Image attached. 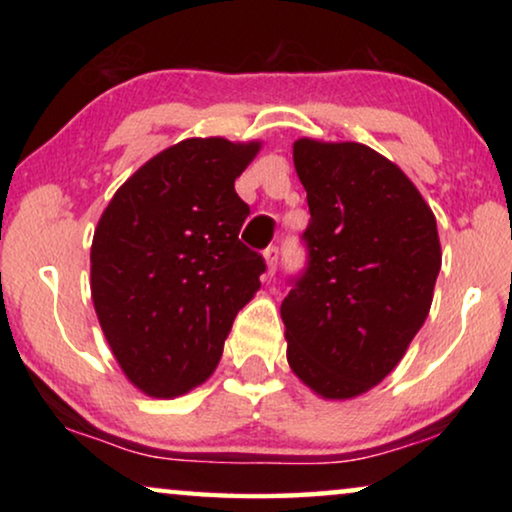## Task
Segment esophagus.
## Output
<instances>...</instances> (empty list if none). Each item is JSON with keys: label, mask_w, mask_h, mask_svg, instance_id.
<instances>
[{"label": "esophagus", "mask_w": 512, "mask_h": 512, "mask_svg": "<svg viewBox=\"0 0 512 512\" xmlns=\"http://www.w3.org/2000/svg\"><path fill=\"white\" fill-rule=\"evenodd\" d=\"M263 258H265V265H268V275L277 270V258H279V251L277 247H268L263 251Z\"/></svg>", "instance_id": "1"}]
</instances>
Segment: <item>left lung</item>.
<instances>
[{
  "instance_id": "obj_1",
  "label": "left lung",
  "mask_w": 512,
  "mask_h": 512,
  "mask_svg": "<svg viewBox=\"0 0 512 512\" xmlns=\"http://www.w3.org/2000/svg\"><path fill=\"white\" fill-rule=\"evenodd\" d=\"M307 191L310 268L282 303L286 361L326 401L366 394L429 317L443 263L429 202L359 142H293Z\"/></svg>"
}]
</instances>
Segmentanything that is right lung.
Listing matches in <instances>:
<instances>
[{
  "label": "right lung",
  "instance_id": "add662e5",
  "mask_svg": "<svg viewBox=\"0 0 512 512\" xmlns=\"http://www.w3.org/2000/svg\"><path fill=\"white\" fill-rule=\"evenodd\" d=\"M263 142L188 137L114 193L90 247V296L132 387L174 398L219 366L235 314L261 289L263 258L237 240L235 179Z\"/></svg>",
  "mask_w": 512,
  "mask_h": 512
}]
</instances>
